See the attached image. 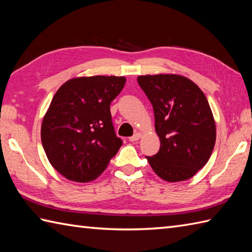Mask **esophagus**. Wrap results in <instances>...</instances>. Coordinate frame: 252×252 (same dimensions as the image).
<instances>
[{"instance_id": "1", "label": "esophagus", "mask_w": 252, "mask_h": 252, "mask_svg": "<svg viewBox=\"0 0 252 252\" xmlns=\"http://www.w3.org/2000/svg\"><path fill=\"white\" fill-rule=\"evenodd\" d=\"M142 137V134H141V133H135V134L134 135H133V136H131L130 138H129V140H130V142H137L138 140H140V138Z\"/></svg>"}]
</instances>
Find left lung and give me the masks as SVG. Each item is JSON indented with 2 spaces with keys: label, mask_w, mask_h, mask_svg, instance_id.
<instances>
[{
  "label": "left lung",
  "mask_w": 252,
  "mask_h": 252,
  "mask_svg": "<svg viewBox=\"0 0 252 252\" xmlns=\"http://www.w3.org/2000/svg\"><path fill=\"white\" fill-rule=\"evenodd\" d=\"M151 100L159 152L146 157L159 178L180 182L192 178L210 158L216 122L206 95L189 78L174 73L138 76Z\"/></svg>",
  "instance_id": "8db88e82"
}]
</instances>
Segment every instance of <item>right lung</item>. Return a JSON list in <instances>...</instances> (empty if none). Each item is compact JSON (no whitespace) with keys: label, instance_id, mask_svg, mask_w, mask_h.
Segmentation results:
<instances>
[{"label":"right lung","instance_id":"1","mask_svg":"<svg viewBox=\"0 0 252 252\" xmlns=\"http://www.w3.org/2000/svg\"><path fill=\"white\" fill-rule=\"evenodd\" d=\"M126 77L93 76L68 80L57 90L41 126L46 157L66 179H97L122 145L111 122L110 103Z\"/></svg>","mask_w":252,"mask_h":252}]
</instances>
